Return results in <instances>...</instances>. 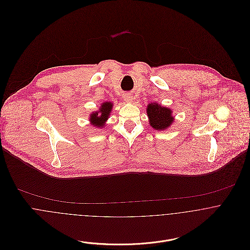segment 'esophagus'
<instances>
[{"label": "esophagus", "mask_w": 250, "mask_h": 250, "mask_svg": "<svg viewBox=\"0 0 250 250\" xmlns=\"http://www.w3.org/2000/svg\"><path fill=\"white\" fill-rule=\"evenodd\" d=\"M124 100H125L126 102H128V103H131V102H133V96H132L131 94H126V95L124 96Z\"/></svg>", "instance_id": "esophagus-1"}]
</instances>
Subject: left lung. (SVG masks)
I'll return each instance as SVG.
<instances>
[{"label": "left lung", "instance_id": "8db88e82", "mask_svg": "<svg viewBox=\"0 0 250 250\" xmlns=\"http://www.w3.org/2000/svg\"><path fill=\"white\" fill-rule=\"evenodd\" d=\"M146 113L149 118L150 126L155 130H167L174 121L172 110L168 107H163L158 103L148 104Z\"/></svg>", "mask_w": 250, "mask_h": 250}]
</instances>
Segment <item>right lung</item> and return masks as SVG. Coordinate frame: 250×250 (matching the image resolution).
Masks as SVG:
<instances>
[{
  "instance_id": "1",
  "label": "right lung",
  "mask_w": 250,
  "mask_h": 250,
  "mask_svg": "<svg viewBox=\"0 0 250 250\" xmlns=\"http://www.w3.org/2000/svg\"><path fill=\"white\" fill-rule=\"evenodd\" d=\"M111 102H104L97 111H94L90 114L89 121L96 128H103L105 126V122L109 117L110 111L112 109Z\"/></svg>"
}]
</instances>
